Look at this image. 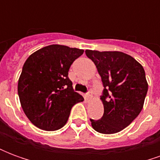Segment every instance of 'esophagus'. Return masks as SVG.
Returning <instances> with one entry per match:
<instances>
[{
  "label": "esophagus",
  "mask_w": 160,
  "mask_h": 160,
  "mask_svg": "<svg viewBox=\"0 0 160 160\" xmlns=\"http://www.w3.org/2000/svg\"><path fill=\"white\" fill-rule=\"evenodd\" d=\"M87 98L91 100L92 98V91H88V92L87 93Z\"/></svg>",
  "instance_id": "1"
}]
</instances>
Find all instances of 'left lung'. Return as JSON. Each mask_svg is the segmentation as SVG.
Wrapping results in <instances>:
<instances>
[{
  "mask_svg": "<svg viewBox=\"0 0 160 160\" xmlns=\"http://www.w3.org/2000/svg\"><path fill=\"white\" fill-rule=\"evenodd\" d=\"M96 65L104 86L101 100L104 115L90 119L101 134H115L128 127L143 108L148 84L143 67L129 55L120 51L86 50Z\"/></svg>",
  "mask_w": 160,
  "mask_h": 160,
  "instance_id": "8db88e82",
  "label": "left lung"
}]
</instances>
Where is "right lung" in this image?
Wrapping results in <instances>:
<instances>
[{
  "instance_id": "add662e5",
  "label": "right lung",
  "mask_w": 160,
  "mask_h": 160,
  "mask_svg": "<svg viewBox=\"0 0 160 160\" xmlns=\"http://www.w3.org/2000/svg\"><path fill=\"white\" fill-rule=\"evenodd\" d=\"M83 49L52 44L37 50L27 58L18 82L22 109L32 123L41 129L62 128L73 105L84 98L75 92L68 70Z\"/></svg>"
}]
</instances>
